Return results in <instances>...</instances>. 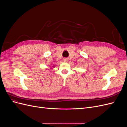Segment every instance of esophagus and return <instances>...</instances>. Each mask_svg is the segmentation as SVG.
<instances>
[{
	"label": "esophagus",
	"mask_w": 127,
	"mask_h": 127,
	"mask_svg": "<svg viewBox=\"0 0 127 127\" xmlns=\"http://www.w3.org/2000/svg\"><path fill=\"white\" fill-rule=\"evenodd\" d=\"M68 59L67 58H64V62H67V61H68Z\"/></svg>",
	"instance_id": "1"
}]
</instances>
